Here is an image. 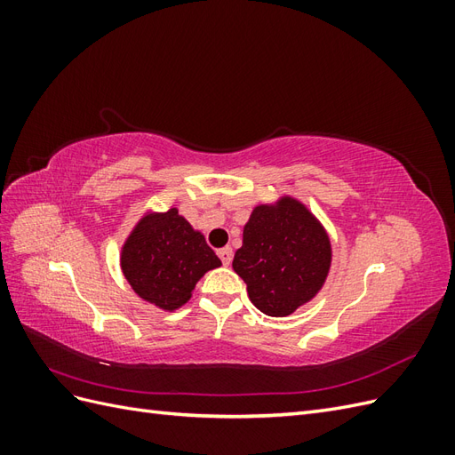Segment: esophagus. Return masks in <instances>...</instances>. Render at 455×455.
I'll list each match as a JSON object with an SVG mask.
<instances>
[{
    "label": "esophagus",
    "mask_w": 455,
    "mask_h": 455,
    "mask_svg": "<svg viewBox=\"0 0 455 455\" xmlns=\"http://www.w3.org/2000/svg\"><path fill=\"white\" fill-rule=\"evenodd\" d=\"M218 256H220V259H222L224 266H229L231 259H233V251L229 249V246H224V249L218 251Z\"/></svg>",
    "instance_id": "1"
}]
</instances>
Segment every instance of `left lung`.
Segmentation results:
<instances>
[{"instance_id":"1","label":"left lung","mask_w":455,"mask_h":455,"mask_svg":"<svg viewBox=\"0 0 455 455\" xmlns=\"http://www.w3.org/2000/svg\"><path fill=\"white\" fill-rule=\"evenodd\" d=\"M330 259L323 226L299 201L283 197L252 211L233 269L261 313L286 316L321 291Z\"/></svg>"}]
</instances>
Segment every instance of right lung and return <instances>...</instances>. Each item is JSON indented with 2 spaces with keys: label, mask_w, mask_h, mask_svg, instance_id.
<instances>
[{
  "label": "right lung",
  "mask_w": 455,
  "mask_h": 455,
  "mask_svg": "<svg viewBox=\"0 0 455 455\" xmlns=\"http://www.w3.org/2000/svg\"><path fill=\"white\" fill-rule=\"evenodd\" d=\"M220 266L204 237L176 209L146 214L121 252V269L132 291L164 311L184 306L203 275Z\"/></svg>",
  "instance_id": "add662e5"
}]
</instances>
